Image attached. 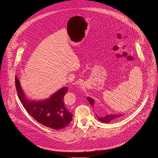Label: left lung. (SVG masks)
Here are the masks:
<instances>
[{
    "mask_svg": "<svg viewBox=\"0 0 158 158\" xmlns=\"http://www.w3.org/2000/svg\"><path fill=\"white\" fill-rule=\"evenodd\" d=\"M87 101L90 102V104H91L93 106H94V101L93 99L88 97L87 98ZM96 116H97L98 119L101 122L104 123H108L110 122L111 121H112L113 119H116L119 118L123 115H121V114H109V115H107V116H102V117L98 116V115H96Z\"/></svg>",
    "mask_w": 158,
    "mask_h": 158,
    "instance_id": "left-lung-1",
    "label": "left lung"
}]
</instances>
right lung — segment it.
I'll list each match as a JSON object with an SVG mask.
<instances>
[{
	"label": "right lung",
	"instance_id": "1",
	"mask_svg": "<svg viewBox=\"0 0 158 158\" xmlns=\"http://www.w3.org/2000/svg\"><path fill=\"white\" fill-rule=\"evenodd\" d=\"M15 80L20 101L28 113L39 123L55 130L64 129L70 124L73 114L66 109L64 103V97L68 88L62 87L46 100L33 101L26 99L17 76Z\"/></svg>",
	"mask_w": 158,
	"mask_h": 158
}]
</instances>
